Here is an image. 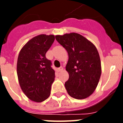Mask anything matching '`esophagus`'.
I'll return each instance as SVG.
<instances>
[{
	"mask_svg": "<svg viewBox=\"0 0 123 123\" xmlns=\"http://www.w3.org/2000/svg\"><path fill=\"white\" fill-rule=\"evenodd\" d=\"M58 71H63V68L62 67H60L59 68H58Z\"/></svg>",
	"mask_w": 123,
	"mask_h": 123,
	"instance_id": "34e87169",
	"label": "esophagus"
}]
</instances>
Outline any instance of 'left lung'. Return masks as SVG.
Returning a JSON list of instances; mask_svg holds the SVG:
<instances>
[{
	"mask_svg": "<svg viewBox=\"0 0 123 123\" xmlns=\"http://www.w3.org/2000/svg\"><path fill=\"white\" fill-rule=\"evenodd\" d=\"M55 38L68 54L66 70L69 79L65 84L68 94L76 99L87 98L95 91L102 73L96 47L76 32L56 35Z\"/></svg>",
	"mask_w": 123,
	"mask_h": 123,
	"instance_id": "1",
	"label": "left lung"
}]
</instances>
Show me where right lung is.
Listing matches in <instances>:
<instances>
[{"label":"right lung","mask_w":123,"mask_h":123,"mask_svg":"<svg viewBox=\"0 0 123 123\" xmlns=\"http://www.w3.org/2000/svg\"><path fill=\"white\" fill-rule=\"evenodd\" d=\"M55 41L54 35L40 34L25 44L17 60V76L21 90L29 100L42 102L50 96L55 71L45 54Z\"/></svg>","instance_id":"obj_1"}]
</instances>
